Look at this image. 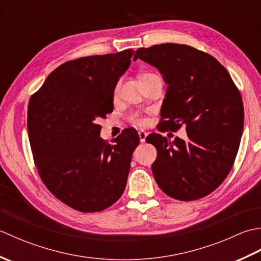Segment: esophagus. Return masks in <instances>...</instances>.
Instances as JSON below:
<instances>
[{
    "mask_svg": "<svg viewBox=\"0 0 261 261\" xmlns=\"http://www.w3.org/2000/svg\"><path fill=\"white\" fill-rule=\"evenodd\" d=\"M146 138H147V132L145 131H139V139H140V142H145L146 141Z\"/></svg>",
    "mask_w": 261,
    "mask_h": 261,
    "instance_id": "1",
    "label": "esophagus"
}]
</instances>
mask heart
I'll use <instances>...</instances> for the list:
<instances>
[{
    "label": "heart",
    "mask_w": 261,
    "mask_h": 261,
    "mask_svg": "<svg viewBox=\"0 0 261 261\" xmlns=\"http://www.w3.org/2000/svg\"><path fill=\"white\" fill-rule=\"evenodd\" d=\"M147 75H149V74H147ZM143 76H145V75H143ZM115 93H116V88H115ZM129 119H130L131 122H134L135 124H138V125H146L147 122H148L146 116L142 115L139 112L131 113L130 116H129Z\"/></svg>",
    "instance_id": "obj_1"
}]
</instances>
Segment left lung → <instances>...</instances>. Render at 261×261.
Listing matches in <instances>:
<instances>
[{"instance_id":"obj_1","label":"left lung","mask_w":261,"mask_h":261,"mask_svg":"<svg viewBox=\"0 0 261 261\" xmlns=\"http://www.w3.org/2000/svg\"><path fill=\"white\" fill-rule=\"evenodd\" d=\"M138 58L156 67L168 85L160 131L185 125L187 132L186 141L178 137L170 141L159 134L147 137L157 149L154 179L179 201L208 195L229 175L240 146L245 111L239 90L218 60L191 46L139 48L134 60Z\"/></svg>"}]
</instances>
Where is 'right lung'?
<instances>
[{
    "mask_svg": "<svg viewBox=\"0 0 261 261\" xmlns=\"http://www.w3.org/2000/svg\"><path fill=\"white\" fill-rule=\"evenodd\" d=\"M134 54L66 62L30 97L28 135L38 173L55 196L81 212L108 208L124 192L139 136L127 127L109 145L97 122L113 111L114 88Z\"/></svg>",
    "mask_w": 261,
    "mask_h": 261,
    "instance_id": "right-lung-1",
    "label": "right lung"
}]
</instances>
